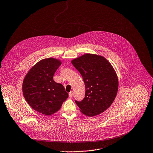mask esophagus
<instances>
[{"label": "esophagus", "mask_w": 153, "mask_h": 153, "mask_svg": "<svg viewBox=\"0 0 153 153\" xmlns=\"http://www.w3.org/2000/svg\"><path fill=\"white\" fill-rule=\"evenodd\" d=\"M69 97L70 98H72V97H73V92H70L69 93Z\"/></svg>", "instance_id": "34e87169"}]
</instances>
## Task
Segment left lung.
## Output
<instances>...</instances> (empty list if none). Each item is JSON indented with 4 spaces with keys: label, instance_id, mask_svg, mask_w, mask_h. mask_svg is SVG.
I'll return each mask as SVG.
<instances>
[{
    "label": "left lung",
    "instance_id": "obj_1",
    "mask_svg": "<svg viewBox=\"0 0 153 153\" xmlns=\"http://www.w3.org/2000/svg\"><path fill=\"white\" fill-rule=\"evenodd\" d=\"M81 75L85 87V97L75 100L84 114L93 117L104 112L114 102L118 81L111 63L103 57L86 54L72 61Z\"/></svg>",
    "mask_w": 153,
    "mask_h": 153
}]
</instances>
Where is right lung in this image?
<instances>
[{
	"label": "right lung",
	"instance_id": "add662e5",
	"mask_svg": "<svg viewBox=\"0 0 153 153\" xmlns=\"http://www.w3.org/2000/svg\"><path fill=\"white\" fill-rule=\"evenodd\" d=\"M60 65V61L53 58L43 59L32 67L23 81L26 100L33 109L45 115L58 111L68 97L63 85L53 79Z\"/></svg>",
	"mask_w": 153,
	"mask_h": 153
}]
</instances>
